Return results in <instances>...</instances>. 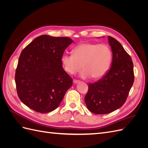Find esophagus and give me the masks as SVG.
Segmentation results:
<instances>
[{
    "label": "esophagus",
    "mask_w": 148,
    "mask_h": 148,
    "mask_svg": "<svg viewBox=\"0 0 148 148\" xmlns=\"http://www.w3.org/2000/svg\"><path fill=\"white\" fill-rule=\"evenodd\" d=\"M73 82L74 84H77V83H79V81H78V80H77V79H73Z\"/></svg>",
    "instance_id": "34e87169"
}]
</instances>
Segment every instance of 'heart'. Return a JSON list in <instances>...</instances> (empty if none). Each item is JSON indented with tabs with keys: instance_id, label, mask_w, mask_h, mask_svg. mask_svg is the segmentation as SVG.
Segmentation results:
<instances>
[{
	"instance_id": "heart-1",
	"label": "heart",
	"mask_w": 148,
	"mask_h": 148,
	"mask_svg": "<svg viewBox=\"0 0 148 148\" xmlns=\"http://www.w3.org/2000/svg\"><path fill=\"white\" fill-rule=\"evenodd\" d=\"M112 59L110 47L105 44L83 42L73 49V54L64 53L61 62L66 72L73 75L83 67L80 77L99 79L108 71Z\"/></svg>"
}]
</instances>
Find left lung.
Returning a JSON list of instances; mask_svg holds the SVG:
<instances>
[{
  "instance_id": "8db88e82",
  "label": "left lung",
  "mask_w": 148,
  "mask_h": 148,
  "mask_svg": "<svg viewBox=\"0 0 148 148\" xmlns=\"http://www.w3.org/2000/svg\"><path fill=\"white\" fill-rule=\"evenodd\" d=\"M112 51L110 69L97 82L89 83L84 97L87 108L96 114H107L122 107L134 82L132 58L115 38L108 36Z\"/></svg>"
}]
</instances>
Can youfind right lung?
Instances as JSON below:
<instances>
[{
    "mask_svg": "<svg viewBox=\"0 0 148 148\" xmlns=\"http://www.w3.org/2000/svg\"><path fill=\"white\" fill-rule=\"evenodd\" d=\"M72 42L68 37L41 35L22 51L15 79L18 96L31 109L39 113L53 111L72 86V78L61 62Z\"/></svg>",
    "mask_w": 148,
    "mask_h": 148,
    "instance_id": "right-lung-1",
    "label": "right lung"
}]
</instances>
